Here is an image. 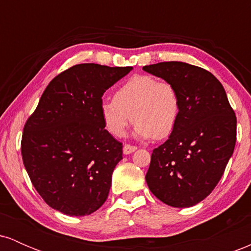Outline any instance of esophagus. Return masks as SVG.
Segmentation results:
<instances>
[{"label": "esophagus", "instance_id": "obj_1", "mask_svg": "<svg viewBox=\"0 0 251 251\" xmlns=\"http://www.w3.org/2000/svg\"><path fill=\"white\" fill-rule=\"evenodd\" d=\"M135 150H137V146H133V145H129V144H126V145H124L123 152H124V154H129V153H132V152H134Z\"/></svg>", "mask_w": 251, "mask_h": 251}]
</instances>
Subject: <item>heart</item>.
Instances as JSON below:
<instances>
[{
    "mask_svg": "<svg viewBox=\"0 0 251 251\" xmlns=\"http://www.w3.org/2000/svg\"><path fill=\"white\" fill-rule=\"evenodd\" d=\"M181 100L177 88L151 75H134L100 103V116L107 131L123 137L131 120L137 137L164 139L180 119Z\"/></svg>",
    "mask_w": 251,
    "mask_h": 251,
    "instance_id": "heart-1",
    "label": "heart"
}]
</instances>
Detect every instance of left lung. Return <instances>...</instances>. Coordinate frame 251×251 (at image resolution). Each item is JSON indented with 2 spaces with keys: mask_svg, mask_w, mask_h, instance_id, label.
Segmentation results:
<instances>
[{
  "mask_svg": "<svg viewBox=\"0 0 251 251\" xmlns=\"http://www.w3.org/2000/svg\"><path fill=\"white\" fill-rule=\"evenodd\" d=\"M143 70L172 83L181 100L175 131L152 152L146 183L170 206H194L211 194L232 155L235 112L222 83L204 68L168 61Z\"/></svg>",
  "mask_w": 251,
  "mask_h": 251,
  "instance_id": "obj_1",
  "label": "left lung"
}]
</instances>
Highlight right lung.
Here are the masks:
<instances>
[{
	"instance_id": "right-lung-1",
	"label": "right lung",
	"mask_w": 251,
	"mask_h": 251,
	"mask_svg": "<svg viewBox=\"0 0 251 251\" xmlns=\"http://www.w3.org/2000/svg\"><path fill=\"white\" fill-rule=\"evenodd\" d=\"M131 70L73 66L51 80L25 122L22 159L31 184L50 208L86 216L107 200L123 144L105 129L100 103L106 89Z\"/></svg>"
}]
</instances>
